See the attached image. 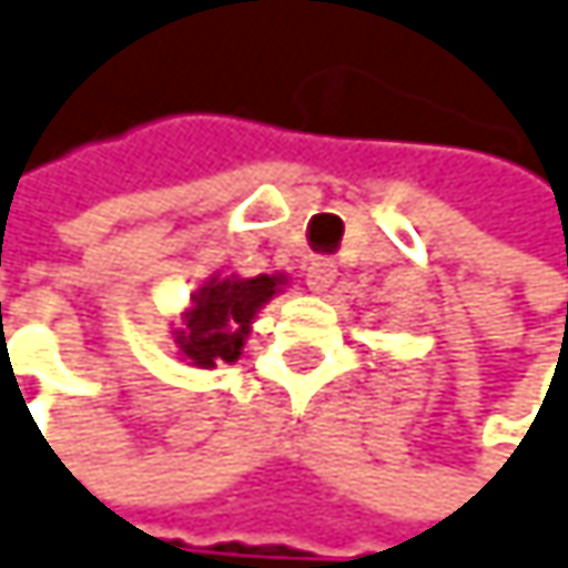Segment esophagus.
<instances>
[{
    "mask_svg": "<svg viewBox=\"0 0 568 568\" xmlns=\"http://www.w3.org/2000/svg\"><path fill=\"white\" fill-rule=\"evenodd\" d=\"M335 280L337 266L332 260H315V263L308 266V288H312V292H325Z\"/></svg>",
    "mask_w": 568,
    "mask_h": 568,
    "instance_id": "esophagus-1",
    "label": "esophagus"
}]
</instances>
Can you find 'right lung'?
<instances>
[{
	"label": "right lung",
	"mask_w": 568,
	"mask_h": 568,
	"mask_svg": "<svg viewBox=\"0 0 568 568\" xmlns=\"http://www.w3.org/2000/svg\"><path fill=\"white\" fill-rule=\"evenodd\" d=\"M283 276H253V280H211L194 292V305L184 315V328L175 337L181 354L197 367H217L221 361L233 364L250 335V322L260 305H266Z\"/></svg>",
	"instance_id": "obj_1"
}]
</instances>
